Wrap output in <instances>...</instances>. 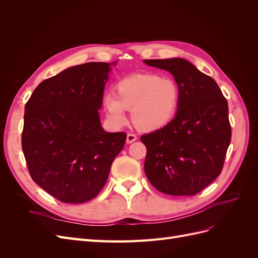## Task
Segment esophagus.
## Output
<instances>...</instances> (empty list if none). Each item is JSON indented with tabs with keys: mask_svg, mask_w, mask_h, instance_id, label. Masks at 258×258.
Here are the masks:
<instances>
[{
	"mask_svg": "<svg viewBox=\"0 0 258 258\" xmlns=\"http://www.w3.org/2000/svg\"><path fill=\"white\" fill-rule=\"evenodd\" d=\"M136 140H137V136H136L135 134H128V135H127V140H126V141H127L128 144H130V143H132V142H135Z\"/></svg>",
	"mask_w": 258,
	"mask_h": 258,
	"instance_id": "esophagus-1",
	"label": "esophagus"
}]
</instances>
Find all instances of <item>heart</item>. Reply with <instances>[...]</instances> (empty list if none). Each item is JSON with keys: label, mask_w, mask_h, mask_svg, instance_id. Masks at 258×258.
I'll return each instance as SVG.
<instances>
[{"label": "heart", "mask_w": 258, "mask_h": 258, "mask_svg": "<svg viewBox=\"0 0 258 258\" xmlns=\"http://www.w3.org/2000/svg\"><path fill=\"white\" fill-rule=\"evenodd\" d=\"M179 99L181 92L174 80L157 74H141L117 82L115 93L106 92L102 102L114 126H123L127 121L126 110H131V121L139 130L154 131L173 118Z\"/></svg>", "instance_id": "1"}]
</instances>
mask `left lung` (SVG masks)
Masks as SVG:
<instances>
[{
  "label": "left lung",
  "mask_w": 258,
  "mask_h": 258,
  "mask_svg": "<svg viewBox=\"0 0 258 258\" xmlns=\"http://www.w3.org/2000/svg\"><path fill=\"white\" fill-rule=\"evenodd\" d=\"M174 76L181 99L174 118L141 137L144 171L159 191L195 196L221 174L231 140L227 100L216 82L181 58L144 60Z\"/></svg>",
  "instance_id": "8db88e82"
}]
</instances>
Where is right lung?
<instances>
[{"label":"right lung","mask_w":258,"mask_h":258,"mask_svg":"<svg viewBox=\"0 0 258 258\" xmlns=\"http://www.w3.org/2000/svg\"><path fill=\"white\" fill-rule=\"evenodd\" d=\"M112 63L88 62L43 81L26 104L21 145L33 181L64 204H83L103 188L126 132L100 123Z\"/></svg>","instance_id":"add662e5"}]
</instances>
